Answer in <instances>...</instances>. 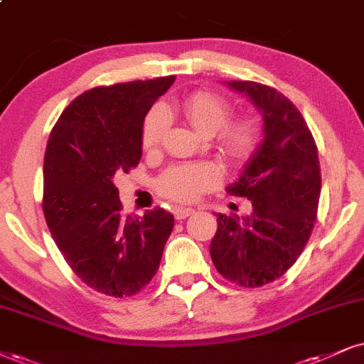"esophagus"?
I'll use <instances>...</instances> for the list:
<instances>
[{
  "instance_id": "esophagus-1",
  "label": "esophagus",
  "mask_w": 364,
  "mask_h": 364,
  "mask_svg": "<svg viewBox=\"0 0 364 364\" xmlns=\"http://www.w3.org/2000/svg\"><path fill=\"white\" fill-rule=\"evenodd\" d=\"M194 213H196V210L191 209V208H175L173 209L175 219H186V218L192 216V214H194Z\"/></svg>"
}]
</instances>
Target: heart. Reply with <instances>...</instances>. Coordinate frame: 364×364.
<instances>
[{
  "label": "heart",
  "mask_w": 364,
  "mask_h": 364,
  "mask_svg": "<svg viewBox=\"0 0 364 364\" xmlns=\"http://www.w3.org/2000/svg\"><path fill=\"white\" fill-rule=\"evenodd\" d=\"M177 111L200 134H216V145L221 155L231 165L241 167L248 164L259 145V127L253 118L241 116L228 121L231 116L230 101L216 92L197 91L177 105ZM170 109L154 107L146 114L141 128V146L145 151H155L168 128ZM221 172L210 161L178 164L165 170L156 181V189L165 199L173 203H194L204 192L218 186Z\"/></svg>",
  "instance_id": "b5f03b06"
}]
</instances>
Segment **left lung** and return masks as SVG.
I'll return each mask as SVG.
<instances>
[{"mask_svg": "<svg viewBox=\"0 0 364 364\" xmlns=\"http://www.w3.org/2000/svg\"><path fill=\"white\" fill-rule=\"evenodd\" d=\"M228 86L246 94L263 114V140L228 194L246 197L250 216H218L210 258L240 287H262L297 262L314 230L321 194L317 145L289 97L253 80Z\"/></svg>", "mask_w": 364, "mask_h": 364, "instance_id": "8db88e82", "label": "left lung"}]
</instances>
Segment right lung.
Segmentation results:
<instances>
[{
  "mask_svg": "<svg viewBox=\"0 0 364 364\" xmlns=\"http://www.w3.org/2000/svg\"><path fill=\"white\" fill-rule=\"evenodd\" d=\"M175 75L92 87L62 111L43 159V214L55 245L87 287L138 294L159 270L173 216L156 208L124 216L118 173L141 159L143 121Z\"/></svg>",
  "mask_w": 364,
  "mask_h": 364,
  "instance_id": "1",
  "label": "right lung"
}]
</instances>
